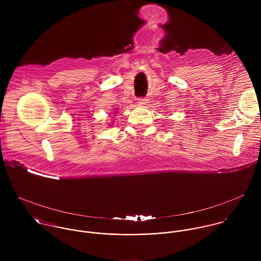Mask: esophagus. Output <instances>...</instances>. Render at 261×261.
Wrapping results in <instances>:
<instances>
[{
  "mask_svg": "<svg viewBox=\"0 0 261 261\" xmlns=\"http://www.w3.org/2000/svg\"><path fill=\"white\" fill-rule=\"evenodd\" d=\"M138 103L140 106H146L148 103V98L147 97H140V98H138Z\"/></svg>",
  "mask_w": 261,
  "mask_h": 261,
  "instance_id": "1",
  "label": "esophagus"
}]
</instances>
